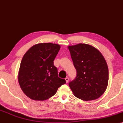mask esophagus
Segmentation results:
<instances>
[{
    "mask_svg": "<svg viewBox=\"0 0 123 123\" xmlns=\"http://www.w3.org/2000/svg\"><path fill=\"white\" fill-rule=\"evenodd\" d=\"M65 80H66V83H67V82H68L69 78H68V77H66V78H65Z\"/></svg>",
    "mask_w": 123,
    "mask_h": 123,
    "instance_id": "1",
    "label": "esophagus"
}]
</instances>
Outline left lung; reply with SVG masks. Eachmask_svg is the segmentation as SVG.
<instances>
[{
  "label": "left lung",
  "instance_id": "1",
  "mask_svg": "<svg viewBox=\"0 0 123 123\" xmlns=\"http://www.w3.org/2000/svg\"><path fill=\"white\" fill-rule=\"evenodd\" d=\"M77 76L69 83L74 96L83 100L99 98L105 92L109 81L107 63L98 49L88 44L68 46Z\"/></svg>",
  "mask_w": 123,
  "mask_h": 123
}]
</instances>
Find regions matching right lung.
<instances>
[{"mask_svg":"<svg viewBox=\"0 0 123 123\" xmlns=\"http://www.w3.org/2000/svg\"><path fill=\"white\" fill-rule=\"evenodd\" d=\"M60 46L40 43L25 53L20 66L18 80L23 92L34 100H45L53 96L66 80L58 77L53 64Z\"/></svg>","mask_w":123,"mask_h":123,"instance_id":"add662e5","label":"right lung"}]
</instances>
